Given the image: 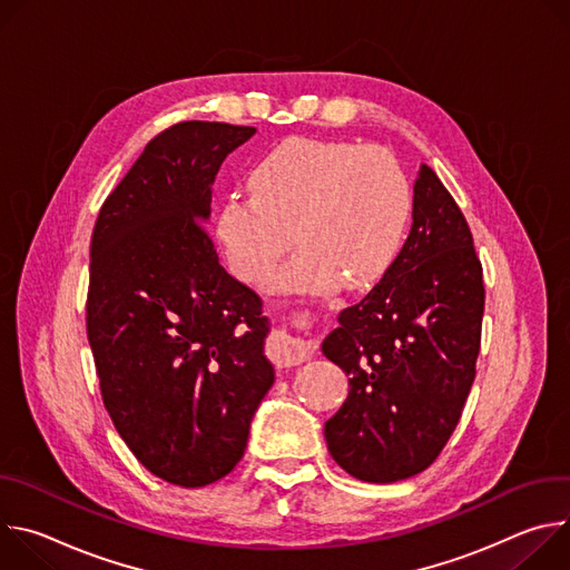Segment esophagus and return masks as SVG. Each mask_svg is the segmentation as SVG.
Wrapping results in <instances>:
<instances>
[{"mask_svg":"<svg viewBox=\"0 0 570 570\" xmlns=\"http://www.w3.org/2000/svg\"><path fill=\"white\" fill-rule=\"evenodd\" d=\"M273 358L282 365H297L304 358H308L313 354V343L304 341V338H295L288 336L286 332H279L273 336Z\"/></svg>","mask_w":570,"mask_h":570,"instance_id":"obj_1","label":"esophagus"}]
</instances>
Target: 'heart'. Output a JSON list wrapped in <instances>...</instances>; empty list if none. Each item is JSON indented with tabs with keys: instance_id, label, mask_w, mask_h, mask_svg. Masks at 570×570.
<instances>
[{
	"instance_id": "heart-1",
	"label": "heart",
	"mask_w": 570,
	"mask_h": 570,
	"mask_svg": "<svg viewBox=\"0 0 570 570\" xmlns=\"http://www.w3.org/2000/svg\"><path fill=\"white\" fill-rule=\"evenodd\" d=\"M250 183L223 200L216 234L236 277L259 284L295 229L302 248L271 279L277 293L367 286L394 262L411 220L399 161L354 141L288 137L257 159Z\"/></svg>"
}]
</instances>
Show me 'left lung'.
Listing matches in <instances>:
<instances>
[{
    "instance_id": "obj_1",
    "label": "left lung",
    "mask_w": 570,
    "mask_h": 570,
    "mask_svg": "<svg viewBox=\"0 0 570 570\" xmlns=\"http://www.w3.org/2000/svg\"><path fill=\"white\" fill-rule=\"evenodd\" d=\"M482 311L471 229L422 165L401 253L322 343V354L350 374L345 403L324 424L327 449L350 475L385 484L435 462L475 379Z\"/></svg>"
}]
</instances>
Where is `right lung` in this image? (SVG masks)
I'll use <instances>...</instances> for the list:
<instances>
[{
  "mask_svg": "<svg viewBox=\"0 0 570 570\" xmlns=\"http://www.w3.org/2000/svg\"><path fill=\"white\" fill-rule=\"evenodd\" d=\"M255 132L218 121L161 130L92 232L86 322L104 405L135 458L180 487L236 466L275 381L262 297L227 275L203 225L223 159Z\"/></svg>",
  "mask_w": 570,
  "mask_h": 570,
  "instance_id": "obj_1",
  "label": "right lung"
}]
</instances>
